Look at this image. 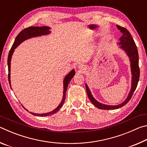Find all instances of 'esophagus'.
<instances>
[{"label":"esophagus","mask_w":147,"mask_h":147,"mask_svg":"<svg viewBox=\"0 0 147 147\" xmlns=\"http://www.w3.org/2000/svg\"><path fill=\"white\" fill-rule=\"evenodd\" d=\"M78 67L80 69H82V68H84V65L82 64H80V65H78Z\"/></svg>","instance_id":"1"}]
</instances>
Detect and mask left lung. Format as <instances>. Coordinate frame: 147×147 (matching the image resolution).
I'll use <instances>...</instances> for the list:
<instances>
[{"label":"left lung","instance_id":"1","mask_svg":"<svg viewBox=\"0 0 147 147\" xmlns=\"http://www.w3.org/2000/svg\"><path fill=\"white\" fill-rule=\"evenodd\" d=\"M117 28L120 30L122 34V36L119 39V43L118 45L119 48L125 52L126 55L128 56L130 62L131 67V89L126 100L123 102L121 104H119L118 105L111 106V105H106V104H102L99 102L94 98L91 93V91L88 88L87 84H86V91L88 93L89 99L93 104L94 106H96L97 108L101 109H115L120 108L121 107L126 105L128 102V101L130 100V98L132 96V94L135 91L136 89L138 86L139 80V56L138 51L137 49L136 45L134 42V39L131 37V34L127 30L124 28H123L119 25H117Z\"/></svg>","mask_w":147,"mask_h":147}]
</instances>
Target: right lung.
<instances>
[{
  "instance_id": "right-lung-1",
  "label": "right lung",
  "mask_w": 147,
  "mask_h": 147,
  "mask_svg": "<svg viewBox=\"0 0 147 147\" xmlns=\"http://www.w3.org/2000/svg\"><path fill=\"white\" fill-rule=\"evenodd\" d=\"M50 29L51 28L49 26H30L28 27V28H26L24 29L23 30H22L20 33L18 34V36L16 37V39H15V41L12 45L11 48L9 51V53L8 54V81L9 83V86L11 87V80H10V68H11V59L12 55H13V53L17 47H18L20 44H21L22 42L26 40V39H28L32 38H35V37H38V36H45V35H48L51 34V31H50ZM75 74V71H74V69L71 70L69 73L67 74L63 79V98H62V100L61 101L60 104H59V106L57 107L56 109H54V110L50 111L48 113H35L32 112H30L32 113V115L38 116V117H45V116H49L51 115H53L58 112L59 109L61 108V106H63V104L65 100V96H66V91L67 89V87L69 84L70 83L71 79L73 78V76ZM24 108V106H23ZM26 109H27L24 108Z\"/></svg>"
}]
</instances>
